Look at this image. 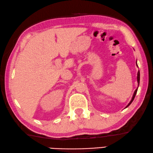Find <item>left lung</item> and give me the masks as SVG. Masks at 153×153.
<instances>
[{
    "label": "left lung",
    "mask_w": 153,
    "mask_h": 153,
    "mask_svg": "<svg viewBox=\"0 0 153 153\" xmlns=\"http://www.w3.org/2000/svg\"><path fill=\"white\" fill-rule=\"evenodd\" d=\"M136 65H137V62H136ZM137 66H138V65H137ZM137 81H138V86H139V82H140V71H138V74H137ZM137 91H138V88L135 90L134 93V95H133V96H132V100H131L130 102L129 103H128V105L126 107V108H128V107L129 106L131 103H132V102L133 100H134V97H135L136 93H137Z\"/></svg>",
    "instance_id": "1"
}]
</instances>
